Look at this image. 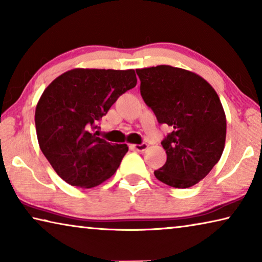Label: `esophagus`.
<instances>
[{"label": "esophagus", "instance_id": "esophagus-1", "mask_svg": "<svg viewBox=\"0 0 262 262\" xmlns=\"http://www.w3.org/2000/svg\"><path fill=\"white\" fill-rule=\"evenodd\" d=\"M133 147H134V149L137 150V151H144V150L148 148V144L143 142V143H141V144H134Z\"/></svg>", "mask_w": 262, "mask_h": 262}]
</instances>
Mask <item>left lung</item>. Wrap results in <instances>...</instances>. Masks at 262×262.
I'll list each match as a JSON object with an SVG mask.
<instances>
[{"label": "left lung", "instance_id": "obj_1", "mask_svg": "<svg viewBox=\"0 0 262 262\" xmlns=\"http://www.w3.org/2000/svg\"><path fill=\"white\" fill-rule=\"evenodd\" d=\"M144 103L157 121L170 126L162 141L167 158L154 172L176 188L198 184L220 161L227 119L216 91L199 75L171 66L136 69Z\"/></svg>", "mask_w": 262, "mask_h": 262}]
</instances>
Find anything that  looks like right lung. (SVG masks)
<instances>
[{
  "mask_svg": "<svg viewBox=\"0 0 262 262\" xmlns=\"http://www.w3.org/2000/svg\"><path fill=\"white\" fill-rule=\"evenodd\" d=\"M136 82L133 69H73L43 91L34 117L38 142L66 183L91 188L118 170L127 144L108 143L95 130L111 106Z\"/></svg>",
  "mask_w": 262,
  "mask_h": 262,
  "instance_id": "1",
  "label": "right lung"
}]
</instances>
